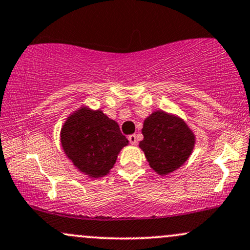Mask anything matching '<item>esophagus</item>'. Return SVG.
Returning a JSON list of instances; mask_svg holds the SVG:
<instances>
[{
	"label": "esophagus",
	"instance_id": "34e87169",
	"mask_svg": "<svg viewBox=\"0 0 250 250\" xmlns=\"http://www.w3.org/2000/svg\"><path fill=\"white\" fill-rule=\"evenodd\" d=\"M128 140H129V142H130V145H136L137 139H136V135H135V134H133V135H129Z\"/></svg>",
	"mask_w": 250,
	"mask_h": 250
}]
</instances>
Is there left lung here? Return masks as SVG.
Listing matches in <instances>:
<instances>
[{
  "instance_id": "left-lung-1",
  "label": "left lung",
  "mask_w": 250,
  "mask_h": 250,
  "mask_svg": "<svg viewBox=\"0 0 250 250\" xmlns=\"http://www.w3.org/2000/svg\"><path fill=\"white\" fill-rule=\"evenodd\" d=\"M140 147L150 167L160 175L171 173L187 161L194 147V135L182 120L155 111L143 123Z\"/></svg>"
}]
</instances>
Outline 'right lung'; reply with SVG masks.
<instances>
[{
  "mask_svg": "<svg viewBox=\"0 0 250 250\" xmlns=\"http://www.w3.org/2000/svg\"><path fill=\"white\" fill-rule=\"evenodd\" d=\"M62 147L71 162L91 177H102L115 165L117 154L128 145L119 125L102 111L82 108L61 130Z\"/></svg>",
  "mask_w": 250,
  "mask_h": 250,
  "instance_id": "1",
  "label": "right lung"
}]
</instances>
